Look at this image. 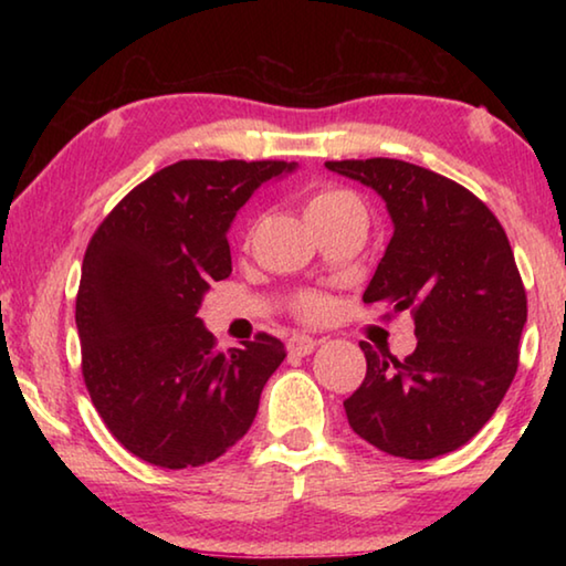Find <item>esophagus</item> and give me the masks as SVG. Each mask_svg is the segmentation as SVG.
I'll return each mask as SVG.
<instances>
[{"label":"esophagus","instance_id":"obj_1","mask_svg":"<svg viewBox=\"0 0 566 566\" xmlns=\"http://www.w3.org/2000/svg\"><path fill=\"white\" fill-rule=\"evenodd\" d=\"M317 339L314 337H306V334H294V337L290 339V344H286V347H290V352L292 354H296V357H306V354H312L314 352V347H317Z\"/></svg>","mask_w":566,"mask_h":566}]
</instances>
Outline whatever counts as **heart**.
I'll return each mask as SVG.
<instances>
[{"label":"heart","mask_w":566,"mask_h":566,"mask_svg":"<svg viewBox=\"0 0 566 566\" xmlns=\"http://www.w3.org/2000/svg\"><path fill=\"white\" fill-rule=\"evenodd\" d=\"M354 199L347 191H339V189H327V191H319V195H314L310 199V205H306V214L312 212H319V209H329V207H337L342 202H349ZM302 312L306 317H322L324 312H327V302L319 300V296H304L302 300Z\"/></svg>","instance_id":"1"}]
</instances>
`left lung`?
<instances>
[{
  "mask_svg": "<svg viewBox=\"0 0 566 566\" xmlns=\"http://www.w3.org/2000/svg\"><path fill=\"white\" fill-rule=\"evenodd\" d=\"M375 189L391 227L364 302L411 312L417 349L361 342L367 377L344 401L364 442L405 459L454 452L500 407L516 375L526 294L502 224L457 181L401 159L324 161Z\"/></svg>",
  "mask_w": 566,
  "mask_h": 566,
  "instance_id": "left-lung-1",
  "label": "left lung"
}]
</instances>
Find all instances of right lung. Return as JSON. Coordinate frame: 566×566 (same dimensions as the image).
I'll return each instance as SVG.
<instances>
[{
	"label": "right lung",
	"mask_w": 566,
	"mask_h": 566,
	"mask_svg": "<svg viewBox=\"0 0 566 566\" xmlns=\"http://www.w3.org/2000/svg\"><path fill=\"white\" fill-rule=\"evenodd\" d=\"M294 161L185 159L134 187L87 247L76 294L82 371L104 424L134 457L199 467L247 434L280 339L214 349L197 317L209 282L232 274L229 227Z\"/></svg>",
	"instance_id": "right-lung-1"
}]
</instances>
